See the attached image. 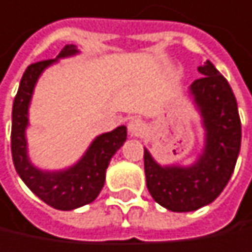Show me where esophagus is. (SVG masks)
I'll use <instances>...</instances> for the list:
<instances>
[{
	"label": "esophagus",
	"mask_w": 252,
	"mask_h": 252,
	"mask_svg": "<svg viewBox=\"0 0 252 252\" xmlns=\"http://www.w3.org/2000/svg\"><path fill=\"white\" fill-rule=\"evenodd\" d=\"M127 130L132 136H141L142 133L146 130V125H145V122H142L141 119H132L127 125Z\"/></svg>",
	"instance_id": "obj_1"
}]
</instances>
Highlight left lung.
<instances>
[{"instance_id": "1", "label": "left lung", "mask_w": 252, "mask_h": 252, "mask_svg": "<svg viewBox=\"0 0 252 252\" xmlns=\"http://www.w3.org/2000/svg\"><path fill=\"white\" fill-rule=\"evenodd\" d=\"M203 75L190 91L203 116V155L189 168L161 167L143 149L146 187L154 200L173 212H191L212 203L226 187L241 148V119L236 98L226 78L206 61Z\"/></svg>"}]
</instances>
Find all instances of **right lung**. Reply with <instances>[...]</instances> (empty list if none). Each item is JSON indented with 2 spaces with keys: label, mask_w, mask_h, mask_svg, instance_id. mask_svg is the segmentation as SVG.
I'll use <instances>...</instances> for the list:
<instances>
[{
  "label": "right lung",
  "mask_w": 252,
  "mask_h": 252,
  "mask_svg": "<svg viewBox=\"0 0 252 252\" xmlns=\"http://www.w3.org/2000/svg\"><path fill=\"white\" fill-rule=\"evenodd\" d=\"M77 52L78 50L74 45H66L58 58L71 56ZM55 61L56 59H46L32 63L23 74L13 104L11 154L18 175L39 199L55 209L72 210L94 202L100 194L111 157L126 141L127 132L125 126H119L113 132L100 135L91 143L90 149L78 164L65 171L43 173L33 167L27 158L24 138V130L29 120L27 109L39 75Z\"/></svg>",
  "instance_id": "add662e5"
}]
</instances>
